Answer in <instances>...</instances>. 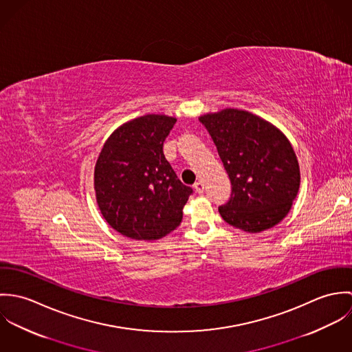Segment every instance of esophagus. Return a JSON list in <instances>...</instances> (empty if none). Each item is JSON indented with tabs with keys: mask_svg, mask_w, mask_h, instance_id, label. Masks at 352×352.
<instances>
[{
	"mask_svg": "<svg viewBox=\"0 0 352 352\" xmlns=\"http://www.w3.org/2000/svg\"><path fill=\"white\" fill-rule=\"evenodd\" d=\"M194 188H195V191H197V192L201 194V192H203V190H204V184H203V182H201V180H198V182L194 184Z\"/></svg>",
	"mask_w": 352,
	"mask_h": 352,
	"instance_id": "34e87169",
	"label": "esophagus"
}]
</instances>
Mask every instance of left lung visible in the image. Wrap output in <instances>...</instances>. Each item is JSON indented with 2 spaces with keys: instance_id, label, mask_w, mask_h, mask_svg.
<instances>
[{
  "instance_id": "obj_1",
  "label": "left lung",
  "mask_w": 352,
  "mask_h": 352,
  "mask_svg": "<svg viewBox=\"0 0 352 352\" xmlns=\"http://www.w3.org/2000/svg\"><path fill=\"white\" fill-rule=\"evenodd\" d=\"M232 183L218 211L225 222L248 233L279 223L297 198L301 175L294 149L274 124L244 109L226 108L199 116Z\"/></svg>"
}]
</instances>
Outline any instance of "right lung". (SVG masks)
<instances>
[{"label": "right lung", "instance_id": "right-lung-1", "mask_svg": "<svg viewBox=\"0 0 352 352\" xmlns=\"http://www.w3.org/2000/svg\"><path fill=\"white\" fill-rule=\"evenodd\" d=\"M176 118L149 113L118 127L95 165V191L101 215L122 236L160 240L183 219L192 194L166 161L162 146Z\"/></svg>", "mask_w": 352, "mask_h": 352}]
</instances>
